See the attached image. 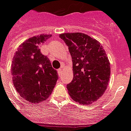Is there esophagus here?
Wrapping results in <instances>:
<instances>
[{
  "label": "esophagus",
  "instance_id": "1",
  "mask_svg": "<svg viewBox=\"0 0 131 131\" xmlns=\"http://www.w3.org/2000/svg\"><path fill=\"white\" fill-rule=\"evenodd\" d=\"M57 72H58L59 75V76H60V75L61 74V68H59V69L58 70H57Z\"/></svg>",
  "mask_w": 131,
  "mask_h": 131
}]
</instances>
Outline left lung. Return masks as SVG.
Masks as SVG:
<instances>
[{
	"label": "left lung",
	"mask_w": 131,
	"mask_h": 131,
	"mask_svg": "<svg viewBox=\"0 0 131 131\" xmlns=\"http://www.w3.org/2000/svg\"><path fill=\"white\" fill-rule=\"evenodd\" d=\"M59 37L68 46L74 77L67 85L71 98L82 104L95 102L107 90L111 67L103 46L81 33H63Z\"/></svg>",
	"instance_id": "obj_1"
}]
</instances>
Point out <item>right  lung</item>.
<instances>
[{
  "mask_svg": "<svg viewBox=\"0 0 131 131\" xmlns=\"http://www.w3.org/2000/svg\"><path fill=\"white\" fill-rule=\"evenodd\" d=\"M50 35L29 38L16 52L12 64L14 85L21 97L34 103L45 100L51 94L58 75L39 46Z\"/></svg>",
  "mask_w": 131,
  "mask_h": 131,
  "instance_id": "right-lung-1",
  "label": "right lung"
}]
</instances>
